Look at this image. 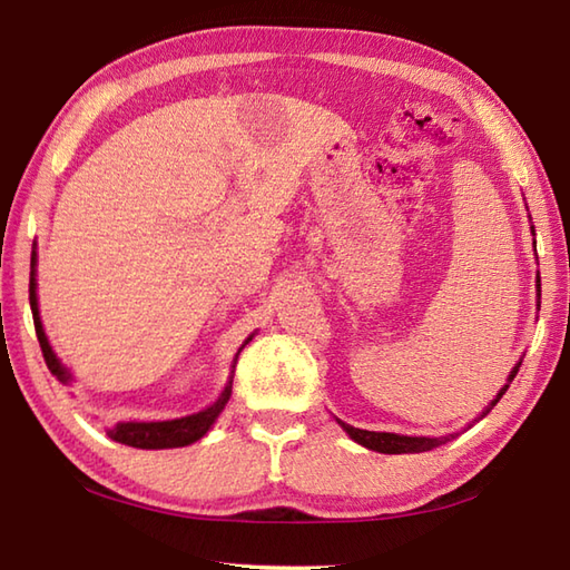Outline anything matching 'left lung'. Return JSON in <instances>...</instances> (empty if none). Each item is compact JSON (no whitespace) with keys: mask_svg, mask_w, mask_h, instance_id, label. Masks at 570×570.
Segmentation results:
<instances>
[{"mask_svg":"<svg viewBox=\"0 0 570 570\" xmlns=\"http://www.w3.org/2000/svg\"><path fill=\"white\" fill-rule=\"evenodd\" d=\"M533 228V226H530ZM535 244V240H533ZM538 292H540V278H538ZM540 306V304H538ZM523 362V360H520ZM520 362L513 366V372L508 374V384L503 390H500L495 394V400L488 404L485 412L480 414V417H485V414L495 407V404L500 402V397H503L505 390L510 387V382L515 380V374L520 370ZM344 428L346 435H350L354 442H360V445H364L366 450H374V452H384V455H402V452H428L432 448H440L445 445V442H450V438L455 435H448V438H407V435H394V432H370V430H360V428H352V424H346L342 420H336Z\"/></svg>","mask_w":570,"mask_h":570,"instance_id":"left-lung-1","label":"left lung"}]
</instances>
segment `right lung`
Segmentation results:
<instances>
[{"label": "right lung", "mask_w": 570, "mask_h": 570, "mask_svg": "<svg viewBox=\"0 0 570 570\" xmlns=\"http://www.w3.org/2000/svg\"><path fill=\"white\" fill-rule=\"evenodd\" d=\"M35 264H37V254H32V274H30V306H32V320H35V332L37 340H40L42 346V356L47 362V370H50L57 380L62 384L72 382V374L67 366L57 360V354L52 352L50 342H47L42 322H40V308H37V278H35ZM250 342V336L244 342V346ZM240 346V350H244ZM238 350V352H240ZM238 360V356H236ZM230 387H234V377H228L224 392L220 397L210 404V407L200 410L196 414H188V417H178V420H163V422H118L115 428L108 430V438L115 442H122L128 448H140V450H166V448H186L190 442H196L206 435V432L214 428V422L218 420V414L224 412L226 402L230 397Z\"/></svg>", "instance_id": "1"}]
</instances>
